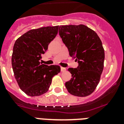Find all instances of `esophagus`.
<instances>
[{"label": "esophagus", "mask_w": 124, "mask_h": 124, "mask_svg": "<svg viewBox=\"0 0 124 124\" xmlns=\"http://www.w3.org/2000/svg\"><path fill=\"white\" fill-rule=\"evenodd\" d=\"M60 70H61V71H62V72L66 71V68H63V67H61V68H60Z\"/></svg>", "instance_id": "1"}]
</instances>
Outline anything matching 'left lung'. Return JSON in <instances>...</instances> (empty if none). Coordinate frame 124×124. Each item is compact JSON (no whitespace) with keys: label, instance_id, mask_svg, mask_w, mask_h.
<instances>
[{"label":"left lung","instance_id":"8db88e82","mask_svg":"<svg viewBox=\"0 0 124 124\" xmlns=\"http://www.w3.org/2000/svg\"><path fill=\"white\" fill-rule=\"evenodd\" d=\"M59 35L70 56L78 63L77 68L68 69L71 78L66 87L74 96H88L95 90L104 69L102 41L96 32L83 24L60 26Z\"/></svg>","mask_w":124,"mask_h":124}]
</instances>
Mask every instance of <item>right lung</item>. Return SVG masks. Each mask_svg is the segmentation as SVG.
Here are the masks:
<instances>
[{"mask_svg": "<svg viewBox=\"0 0 124 124\" xmlns=\"http://www.w3.org/2000/svg\"><path fill=\"white\" fill-rule=\"evenodd\" d=\"M58 30V26L31 30L15 42L11 57L13 71L21 90L29 96L46 93L53 77L60 72L59 66H48L40 62Z\"/></svg>", "mask_w": 124, "mask_h": 124, "instance_id": "right-lung-1", "label": "right lung"}]
</instances>
